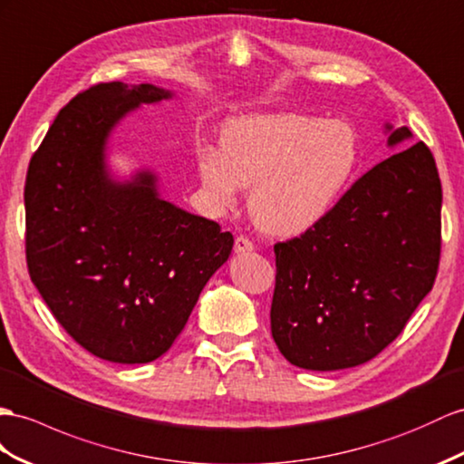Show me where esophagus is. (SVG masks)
Segmentation results:
<instances>
[{
	"label": "esophagus",
	"mask_w": 464,
	"mask_h": 464,
	"mask_svg": "<svg viewBox=\"0 0 464 464\" xmlns=\"http://www.w3.org/2000/svg\"><path fill=\"white\" fill-rule=\"evenodd\" d=\"M255 251V243L251 239H246V237H237L235 239V253L237 255H243V253H251Z\"/></svg>",
	"instance_id": "esophagus-1"
}]
</instances>
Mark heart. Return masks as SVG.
<instances>
[{"label":"heart","instance_id":"1","mask_svg":"<svg viewBox=\"0 0 464 464\" xmlns=\"http://www.w3.org/2000/svg\"><path fill=\"white\" fill-rule=\"evenodd\" d=\"M351 123L305 113L233 119L221 150L201 147L198 172L209 199L231 208L251 188L248 211L260 229L290 237L315 227L337 208L361 169Z\"/></svg>","mask_w":464,"mask_h":464}]
</instances>
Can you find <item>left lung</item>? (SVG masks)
<instances>
[{"instance_id":"obj_1","label":"left lung","mask_w":464,"mask_h":464,"mask_svg":"<svg viewBox=\"0 0 464 464\" xmlns=\"http://www.w3.org/2000/svg\"><path fill=\"white\" fill-rule=\"evenodd\" d=\"M388 147L411 139L386 123ZM441 180L425 142L361 176L329 216L275 245L270 329L305 371L359 366L394 341L431 292L441 253Z\"/></svg>"}]
</instances>
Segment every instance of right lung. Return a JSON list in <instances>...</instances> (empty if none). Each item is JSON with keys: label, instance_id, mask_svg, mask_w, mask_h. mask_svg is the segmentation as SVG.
<instances>
[{"label": "right lung", "instance_id": "1", "mask_svg": "<svg viewBox=\"0 0 464 464\" xmlns=\"http://www.w3.org/2000/svg\"><path fill=\"white\" fill-rule=\"evenodd\" d=\"M172 92L92 86L58 111L25 182L29 275L78 345L103 361L159 359L233 248V235L159 196L157 174L115 180L108 139L142 103Z\"/></svg>", "mask_w": 464, "mask_h": 464}]
</instances>
